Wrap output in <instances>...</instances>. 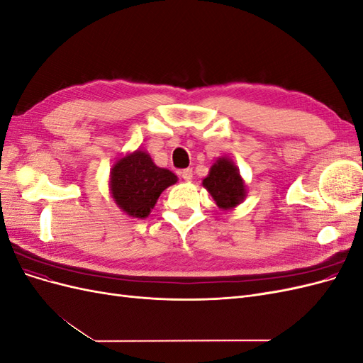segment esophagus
<instances>
[{
    "label": "esophagus",
    "mask_w": 363,
    "mask_h": 363,
    "mask_svg": "<svg viewBox=\"0 0 363 363\" xmlns=\"http://www.w3.org/2000/svg\"><path fill=\"white\" fill-rule=\"evenodd\" d=\"M180 175H182V177H183L186 182H191L192 177H194V171H192V168H186V169H183V171L180 172Z\"/></svg>",
    "instance_id": "34e87169"
}]
</instances>
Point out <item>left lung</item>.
I'll return each mask as SVG.
<instances>
[{
    "label": "left lung",
    "instance_id": "1",
    "mask_svg": "<svg viewBox=\"0 0 363 363\" xmlns=\"http://www.w3.org/2000/svg\"><path fill=\"white\" fill-rule=\"evenodd\" d=\"M204 188L213 196L221 208L238 206L245 196V184L233 162L223 157L215 162L207 177L203 180Z\"/></svg>",
    "mask_w": 363,
    "mask_h": 363
}]
</instances>
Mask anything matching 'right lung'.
Here are the masks:
<instances>
[{"label": "right lung", "mask_w": 363, "mask_h": 363, "mask_svg": "<svg viewBox=\"0 0 363 363\" xmlns=\"http://www.w3.org/2000/svg\"><path fill=\"white\" fill-rule=\"evenodd\" d=\"M177 182V175L159 168L144 151L119 159L111 174V191L116 204L135 218H145L160 194Z\"/></svg>", "instance_id": "obj_1"}]
</instances>
